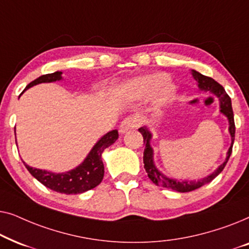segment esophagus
I'll return each mask as SVG.
<instances>
[{
	"mask_svg": "<svg viewBox=\"0 0 249 249\" xmlns=\"http://www.w3.org/2000/svg\"><path fill=\"white\" fill-rule=\"evenodd\" d=\"M137 127V120H136L135 118H125L124 121L120 124V127H119V131H120V134H125V132L132 130V129H135Z\"/></svg>",
	"mask_w": 249,
	"mask_h": 249,
	"instance_id": "esophagus-1",
	"label": "esophagus"
}]
</instances>
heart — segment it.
I'll return each mask as SVG.
<instances>
[{"instance_id":"heart-1","label":"heart","mask_w":249,"mask_h":249,"mask_svg":"<svg viewBox=\"0 0 249 249\" xmlns=\"http://www.w3.org/2000/svg\"><path fill=\"white\" fill-rule=\"evenodd\" d=\"M120 93L132 101L144 100L156 108L166 107L176 98L177 87L170 78L162 72L145 73L128 80L120 86Z\"/></svg>"}]
</instances>
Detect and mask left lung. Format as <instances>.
Wrapping results in <instances>:
<instances>
[{
    "label": "left lung",
    "mask_w": 249,
    "mask_h": 249,
    "mask_svg": "<svg viewBox=\"0 0 249 249\" xmlns=\"http://www.w3.org/2000/svg\"><path fill=\"white\" fill-rule=\"evenodd\" d=\"M194 79L196 80L197 86H198L199 90L204 91V93H210L215 95V96L219 98L220 103V113L223 114L224 117L228 119V122H229V134L231 137V144L230 147L227 152L226 160L222 164L217 166V168L214 170L212 173H210L209 176L204 177V178L199 180H181L177 178H170V177H166L164 173H162L160 170L156 168L154 163V151H153L151 141L153 138L152 132L149 131V129L144 125V127H141L138 129V131L142 135V138H144V144H145V149H144V168L147 172L148 178L152 180L153 182L155 183L156 186L165 187V188H170L172 190H176V192L179 193H188L192 192V190H195L199 187L205 185V183L212 181V180L215 178V177L219 175V173L222 172V170L226 166L228 160H229L231 152H232V145L234 142V132H236V128H234V120H233V111L232 107H231V98L228 96V94L224 90V88L221 86L219 83H216L215 80L212 79V78L204 76V74L199 73L198 71L192 70L190 71Z\"/></svg>",
    "instance_id": "8db88e82"
}]
</instances>
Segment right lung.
I'll return each instance as SVG.
<instances>
[{"label":"right lung","instance_id":"right-lung-1","mask_svg":"<svg viewBox=\"0 0 249 249\" xmlns=\"http://www.w3.org/2000/svg\"><path fill=\"white\" fill-rule=\"evenodd\" d=\"M62 79L63 77L61 71L44 74V76L38 77L29 85H27L25 90L38 84L54 83V81H60ZM118 137L119 135L117 129L107 132L98 139L96 144L93 146V148L90 149V152L88 153V155L79 165L66 172L56 173L47 171V170L32 168L26 162H22L27 170L30 172V175L47 188L61 194H67V195L83 194L87 190L95 188L102 182L104 177V164L102 161V154H103L105 148L114 144Z\"/></svg>","mask_w":249,"mask_h":249}]
</instances>
